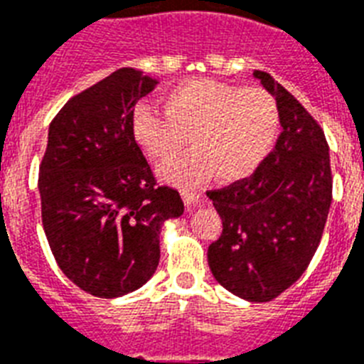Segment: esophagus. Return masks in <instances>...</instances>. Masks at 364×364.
<instances>
[{"label":"esophagus","mask_w":364,"mask_h":364,"mask_svg":"<svg viewBox=\"0 0 364 364\" xmlns=\"http://www.w3.org/2000/svg\"><path fill=\"white\" fill-rule=\"evenodd\" d=\"M181 198H183V202H185V208H187V210H191V208H194V205L198 204L200 198H202V194L196 193V191H188V188H183Z\"/></svg>","instance_id":"34e87169"}]
</instances>
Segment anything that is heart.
I'll list each match as a JSON object with an SVG mask.
<instances>
[{
    "label": "heart",
    "instance_id": "b5f03b06",
    "mask_svg": "<svg viewBox=\"0 0 364 364\" xmlns=\"http://www.w3.org/2000/svg\"><path fill=\"white\" fill-rule=\"evenodd\" d=\"M166 117L137 105L130 132L137 147L153 162H168L188 143L194 151L160 170L162 181L196 187L215 177L242 181L270 154L279 128L276 100L262 88L193 79L162 98Z\"/></svg>",
    "mask_w": 364,
    "mask_h": 364
}]
</instances>
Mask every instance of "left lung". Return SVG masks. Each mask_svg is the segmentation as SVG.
<instances>
[{
  "label": "left lung",
  "mask_w": 364,
  "mask_h": 364,
  "mask_svg": "<svg viewBox=\"0 0 364 364\" xmlns=\"http://www.w3.org/2000/svg\"><path fill=\"white\" fill-rule=\"evenodd\" d=\"M276 100L282 134L253 176L208 193L223 234L208 249L217 282L249 302H268L299 279L316 255L333 200L325 134L293 94L253 71Z\"/></svg>",
  "instance_id": "obj_1"
}]
</instances>
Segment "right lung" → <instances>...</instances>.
<instances>
[{
    "label": "right lung",
    "mask_w": 364,
    "mask_h": 364,
    "mask_svg": "<svg viewBox=\"0 0 364 364\" xmlns=\"http://www.w3.org/2000/svg\"><path fill=\"white\" fill-rule=\"evenodd\" d=\"M159 79L121 68L54 117L39 168L43 228L60 270L100 299L153 277L160 230L183 215L177 191L156 187L130 132L134 105Z\"/></svg>",
    "instance_id": "obj_1"
}]
</instances>
